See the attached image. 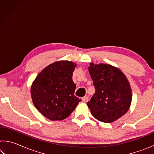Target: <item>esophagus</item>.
I'll list each match as a JSON object with an SVG mask.
<instances>
[{
  "instance_id": "esophagus-1",
  "label": "esophagus",
  "mask_w": 154,
  "mask_h": 154,
  "mask_svg": "<svg viewBox=\"0 0 154 154\" xmlns=\"http://www.w3.org/2000/svg\"><path fill=\"white\" fill-rule=\"evenodd\" d=\"M82 100L84 103H87L88 101V96H84V97H83L82 98Z\"/></svg>"
}]
</instances>
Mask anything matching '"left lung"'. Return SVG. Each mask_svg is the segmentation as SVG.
Returning <instances> with one entry per match:
<instances>
[{"label":"left lung","mask_w":154,"mask_h":154,"mask_svg":"<svg viewBox=\"0 0 154 154\" xmlns=\"http://www.w3.org/2000/svg\"><path fill=\"white\" fill-rule=\"evenodd\" d=\"M95 87L87 105L98 121L111 123L128 111L132 90L126 77L118 68L110 64L90 63L88 67Z\"/></svg>","instance_id":"left-lung-1"}]
</instances>
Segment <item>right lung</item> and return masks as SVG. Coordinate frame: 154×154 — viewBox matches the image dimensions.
I'll use <instances>...</instances> for the list:
<instances>
[{
  "label": "right lung",
  "mask_w": 154,
  "mask_h": 154,
  "mask_svg": "<svg viewBox=\"0 0 154 154\" xmlns=\"http://www.w3.org/2000/svg\"><path fill=\"white\" fill-rule=\"evenodd\" d=\"M76 66L72 61L55 62L45 67L32 83V103L50 120L66 119L82 101L74 94L76 85L72 77Z\"/></svg>",
  "instance_id": "right-lung-1"
}]
</instances>
